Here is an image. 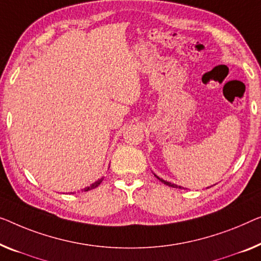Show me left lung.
<instances>
[{
  "mask_svg": "<svg viewBox=\"0 0 261 261\" xmlns=\"http://www.w3.org/2000/svg\"><path fill=\"white\" fill-rule=\"evenodd\" d=\"M154 177L155 178H158L159 180H161L162 182H164L165 185H169V186H171V188H176V189H184V188H181V186H178V185H176V184H173V182H170V181H166V180H164L163 179V178H159L157 174H154Z\"/></svg>",
  "mask_w": 261,
  "mask_h": 261,
  "instance_id": "8db88e82",
  "label": "left lung"
}]
</instances>
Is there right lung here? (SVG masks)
Returning <instances> with one entry per match:
<instances>
[{
	"mask_svg": "<svg viewBox=\"0 0 261 261\" xmlns=\"http://www.w3.org/2000/svg\"><path fill=\"white\" fill-rule=\"evenodd\" d=\"M103 179H104L103 177H102V178H99L98 180H96L95 182H92V184H90L89 186H87V188H84L83 190H82V192H83V191H84V192H87V191H90V190H92V189H96L97 186H98V185L100 184V182L103 181Z\"/></svg>",
	"mask_w": 261,
	"mask_h": 261,
	"instance_id": "right-lung-1",
	"label": "right lung"
}]
</instances>
